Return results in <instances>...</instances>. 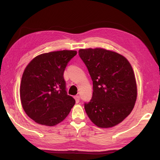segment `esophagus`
Returning a JSON list of instances; mask_svg holds the SVG:
<instances>
[{
	"mask_svg": "<svg viewBox=\"0 0 160 160\" xmlns=\"http://www.w3.org/2000/svg\"><path fill=\"white\" fill-rule=\"evenodd\" d=\"M74 98H75V100H76V103L79 102H80V96H76L74 97Z\"/></svg>",
	"mask_w": 160,
	"mask_h": 160,
	"instance_id": "esophagus-1",
	"label": "esophagus"
}]
</instances>
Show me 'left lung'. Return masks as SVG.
Masks as SVG:
<instances>
[{
	"mask_svg": "<svg viewBox=\"0 0 160 160\" xmlns=\"http://www.w3.org/2000/svg\"><path fill=\"white\" fill-rule=\"evenodd\" d=\"M79 56L93 81V96L84 103L90 120L101 128L120 123L131 113L137 98L133 70L120 54L104 49H80Z\"/></svg>",
	"mask_w": 160,
	"mask_h": 160,
	"instance_id": "left-lung-1",
	"label": "left lung"
}]
</instances>
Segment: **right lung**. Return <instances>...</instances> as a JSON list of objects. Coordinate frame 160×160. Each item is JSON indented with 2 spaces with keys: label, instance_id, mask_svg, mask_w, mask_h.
<instances>
[{
  "label": "right lung",
  "instance_id": "1",
  "mask_svg": "<svg viewBox=\"0 0 160 160\" xmlns=\"http://www.w3.org/2000/svg\"><path fill=\"white\" fill-rule=\"evenodd\" d=\"M76 51L63 50L36 56L25 68L20 96L24 111L42 125H56L69 115L76 103L67 94L64 71Z\"/></svg>",
  "mask_w": 160,
  "mask_h": 160
}]
</instances>
